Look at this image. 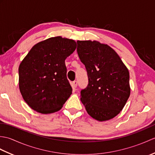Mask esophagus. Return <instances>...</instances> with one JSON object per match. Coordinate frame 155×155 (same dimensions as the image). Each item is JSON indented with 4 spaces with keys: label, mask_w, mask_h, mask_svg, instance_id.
Here are the masks:
<instances>
[{
    "label": "esophagus",
    "mask_w": 155,
    "mask_h": 155,
    "mask_svg": "<svg viewBox=\"0 0 155 155\" xmlns=\"http://www.w3.org/2000/svg\"><path fill=\"white\" fill-rule=\"evenodd\" d=\"M71 85H72V88H77V82L76 81H73V82H72V83H71Z\"/></svg>",
    "instance_id": "34e87169"
}]
</instances>
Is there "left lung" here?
I'll return each instance as SVG.
<instances>
[{
  "mask_svg": "<svg viewBox=\"0 0 155 155\" xmlns=\"http://www.w3.org/2000/svg\"><path fill=\"white\" fill-rule=\"evenodd\" d=\"M77 43L78 57L88 77L87 87L81 92V101L95 120L112 119L129 98V72L108 45L97 41H78Z\"/></svg>",
  "mask_w": 155,
  "mask_h": 155,
  "instance_id": "obj_1",
  "label": "left lung"
}]
</instances>
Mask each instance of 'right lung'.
Instances as JSON below:
<instances>
[{"label":"right lung","instance_id":"add662e5","mask_svg":"<svg viewBox=\"0 0 155 155\" xmlns=\"http://www.w3.org/2000/svg\"><path fill=\"white\" fill-rule=\"evenodd\" d=\"M77 48L74 40L51 37L34 45L18 68L23 99L42 114L60 110L72 94L65 60Z\"/></svg>","mask_w":155,"mask_h":155}]
</instances>
